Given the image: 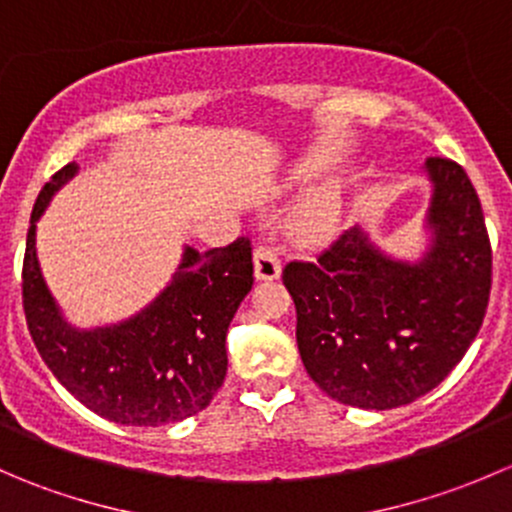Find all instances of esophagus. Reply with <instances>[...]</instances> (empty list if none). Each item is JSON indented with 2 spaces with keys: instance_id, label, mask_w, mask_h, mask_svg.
<instances>
[{
  "instance_id": "obj_1",
  "label": "esophagus",
  "mask_w": 512,
  "mask_h": 512,
  "mask_svg": "<svg viewBox=\"0 0 512 512\" xmlns=\"http://www.w3.org/2000/svg\"><path fill=\"white\" fill-rule=\"evenodd\" d=\"M282 275V262L277 250L270 245H260L255 250V277L262 282L277 280Z\"/></svg>"
}]
</instances>
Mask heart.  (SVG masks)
I'll use <instances>...</instances> for the list:
<instances>
[{
  "label": "heart",
  "instance_id": "obj_1",
  "mask_svg": "<svg viewBox=\"0 0 512 512\" xmlns=\"http://www.w3.org/2000/svg\"><path fill=\"white\" fill-rule=\"evenodd\" d=\"M342 213V200L332 188H319L299 205L294 215V230L307 240H324L334 232Z\"/></svg>",
  "mask_w": 512,
  "mask_h": 512
}]
</instances>
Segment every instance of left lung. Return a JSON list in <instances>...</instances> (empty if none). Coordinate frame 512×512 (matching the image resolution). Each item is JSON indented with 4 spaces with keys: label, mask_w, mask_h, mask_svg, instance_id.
Segmentation results:
<instances>
[{
    "label": "left lung",
    "mask_w": 512,
    "mask_h": 512,
    "mask_svg": "<svg viewBox=\"0 0 512 512\" xmlns=\"http://www.w3.org/2000/svg\"><path fill=\"white\" fill-rule=\"evenodd\" d=\"M426 250L394 257L354 225L314 262L282 272L307 374L334 401L386 411L436 389L463 359L490 297V240L471 178L428 158Z\"/></svg>",
    "instance_id": "1"
}]
</instances>
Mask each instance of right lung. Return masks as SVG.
<instances>
[{"label":"right lung","instance_id":"add662e5","mask_svg":"<svg viewBox=\"0 0 512 512\" xmlns=\"http://www.w3.org/2000/svg\"><path fill=\"white\" fill-rule=\"evenodd\" d=\"M76 173L79 165H64L41 188L27 232L22 299L41 359L86 409L121 426H165L198 414L223 386L227 327L255 282L250 240L205 255L185 245L170 282L141 312L76 327L36 257V223Z\"/></svg>","mask_w":512,"mask_h":512}]
</instances>
